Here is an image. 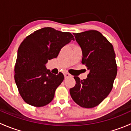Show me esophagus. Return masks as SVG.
<instances>
[{
	"instance_id": "obj_1",
	"label": "esophagus",
	"mask_w": 131,
	"mask_h": 131,
	"mask_svg": "<svg viewBox=\"0 0 131 131\" xmlns=\"http://www.w3.org/2000/svg\"><path fill=\"white\" fill-rule=\"evenodd\" d=\"M64 79H67V78L71 77V75H70V74L68 73H64Z\"/></svg>"
}]
</instances>
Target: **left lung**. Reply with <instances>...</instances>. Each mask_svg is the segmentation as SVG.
Instances as JSON below:
<instances>
[{"mask_svg": "<svg viewBox=\"0 0 131 131\" xmlns=\"http://www.w3.org/2000/svg\"><path fill=\"white\" fill-rule=\"evenodd\" d=\"M82 51V63L89 70L81 80L74 77L76 84L70 89L72 98L83 108L97 106L108 96L117 76L115 53L112 43L96 30L73 34Z\"/></svg>", "mask_w": 131, "mask_h": 131, "instance_id": "8db88e82", "label": "left lung"}]
</instances>
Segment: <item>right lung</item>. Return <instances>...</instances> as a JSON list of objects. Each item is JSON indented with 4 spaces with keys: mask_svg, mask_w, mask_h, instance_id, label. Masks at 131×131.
I'll use <instances>...</instances> for the list:
<instances>
[{
    "mask_svg": "<svg viewBox=\"0 0 131 131\" xmlns=\"http://www.w3.org/2000/svg\"><path fill=\"white\" fill-rule=\"evenodd\" d=\"M72 40L75 39L71 33L46 27L35 31L21 42L14 67V80L26 103L40 107L53 100L64 75L61 72L52 73L46 64L48 60L57 58L62 47Z\"/></svg>",
    "mask_w": 131,
    "mask_h": 131,
    "instance_id": "right-lung-1",
    "label": "right lung"
}]
</instances>
